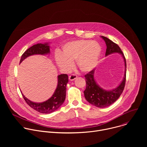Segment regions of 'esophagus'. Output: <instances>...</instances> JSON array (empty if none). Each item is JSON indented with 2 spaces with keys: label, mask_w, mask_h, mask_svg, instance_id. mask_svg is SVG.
<instances>
[{
  "label": "esophagus",
  "mask_w": 147,
  "mask_h": 147,
  "mask_svg": "<svg viewBox=\"0 0 147 147\" xmlns=\"http://www.w3.org/2000/svg\"><path fill=\"white\" fill-rule=\"evenodd\" d=\"M77 78V76L76 74H71L69 76V80L70 81H74Z\"/></svg>",
  "instance_id": "obj_1"
}]
</instances>
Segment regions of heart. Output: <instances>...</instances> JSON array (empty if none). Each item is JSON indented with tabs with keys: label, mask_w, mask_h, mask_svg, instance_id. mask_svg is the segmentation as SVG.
Listing matches in <instances>:
<instances>
[{
	"label": "heart",
	"mask_w": 147,
	"mask_h": 147,
	"mask_svg": "<svg viewBox=\"0 0 147 147\" xmlns=\"http://www.w3.org/2000/svg\"><path fill=\"white\" fill-rule=\"evenodd\" d=\"M101 53V47L95 41L79 39L65 44L62 52H56L55 60L56 65L63 72L70 71L76 61L77 67L87 73L96 66Z\"/></svg>",
	"instance_id": "b5f03b06"
}]
</instances>
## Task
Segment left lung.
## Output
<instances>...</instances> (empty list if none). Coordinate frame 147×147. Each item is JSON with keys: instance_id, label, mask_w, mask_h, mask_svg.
I'll return each instance as SVG.
<instances>
[{"instance_id": "1", "label": "left lung", "mask_w": 147, "mask_h": 147, "mask_svg": "<svg viewBox=\"0 0 147 147\" xmlns=\"http://www.w3.org/2000/svg\"><path fill=\"white\" fill-rule=\"evenodd\" d=\"M100 37L105 42L107 47L105 56H107L112 53H119L123 58L125 67L123 80L116 88L110 90H104L96 83L94 78L95 69L85 75L86 88L84 91L85 98L90 103L95 107L106 108L113 104L120 97L123 91L126 77V60L121 49L116 44L105 36H100Z\"/></svg>"}]
</instances>
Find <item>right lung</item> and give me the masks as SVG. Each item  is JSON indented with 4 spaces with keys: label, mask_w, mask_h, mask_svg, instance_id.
I'll list each match as a JSON object with an SVG mask.
<instances>
[{
    "label": "right lung",
    "mask_w": 147,
    "mask_h": 147,
    "mask_svg": "<svg viewBox=\"0 0 147 147\" xmlns=\"http://www.w3.org/2000/svg\"><path fill=\"white\" fill-rule=\"evenodd\" d=\"M49 43L37 44L28 48L22 56L20 63L27 57L34 55H45L50 53ZM68 76L66 74H60L57 76V87L52 96L43 102H34L27 98L21 91L22 95L28 105L40 113H51L56 111L64 102L66 98V86L68 83Z\"/></svg>",
    "instance_id": "right-lung-1"
}]
</instances>
